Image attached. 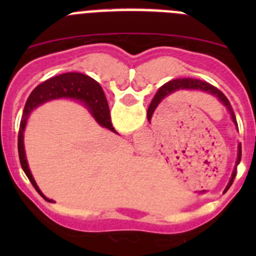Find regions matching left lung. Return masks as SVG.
<instances>
[{
    "mask_svg": "<svg viewBox=\"0 0 256 256\" xmlns=\"http://www.w3.org/2000/svg\"><path fill=\"white\" fill-rule=\"evenodd\" d=\"M180 89L202 90V92H208V94H210V95H213V96H216V99H218L219 102H220L222 104H223L224 106L226 108V110H228L229 114H230L232 120H233L234 125H236V128H238V124H236V115H234L233 109H232V106H230V102H229V100L226 99V95H224L223 92H222L220 90L218 89V88L213 86V85L208 84V82H202V80L190 79V78H183V79H174V80H171V82H166V84L162 85V86L160 88L158 92H157L156 95H154V100H152V102H151V104H150L148 110H147V118H148V121L151 120V118H152V115H154V110H156V108L158 106L160 102H162V99H164V98L168 96L170 94H172V92H177V90H180ZM240 160H242V144H238V157H236V167H234L233 174H232L230 180H229L228 186H226V190H228V188L232 186V183H233L234 178H236V166H238V164H239Z\"/></svg>",
    "mask_w": 256,
    "mask_h": 256,
    "instance_id": "8db88e82",
    "label": "left lung"
}]
</instances>
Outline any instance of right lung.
<instances>
[{
  "label": "right lung",
  "mask_w": 256,
  "mask_h": 256,
  "mask_svg": "<svg viewBox=\"0 0 256 256\" xmlns=\"http://www.w3.org/2000/svg\"><path fill=\"white\" fill-rule=\"evenodd\" d=\"M56 99H72L82 102L89 110V112L92 114V118L100 126L116 134L115 128H112V118H110L108 100L105 98L104 92H102V88L100 86L96 80L82 73H64L46 80L42 84L34 88V90L28 96L24 109H23L20 132H18V156H20V166H22L26 176L30 180L36 190L48 202H52V200H49L43 194L42 190L36 183L32 174H30L27 158H26L23 138H24V128L27 125L30 114L44 102Z\"/></svg>",
  "instance_id": "1"
}]
</instances>
